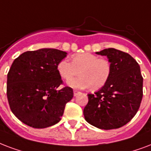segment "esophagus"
I'll list each match as a JSON object with an SVG mask.
<instances>
[{
    "label": "esophagus",
    "mask_w": 151,
    "mask_h": 151,
    "mask_svg": "<svg viewBox=\"0 0 151 151\" xmlns=\"http://www.w3.org/2000/svg\"><path fill=\"white\" fill-rule=\"evenodd\" d=\"M78 94H79V91H76V90H74V96H76Z\"/></svg>",
    "instance_id": "esophagus-1"
}]
</instances>
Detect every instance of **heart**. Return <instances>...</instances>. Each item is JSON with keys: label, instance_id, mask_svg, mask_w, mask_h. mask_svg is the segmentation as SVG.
Masks as SVG:
<instances>
[{"label": "heart", "instance_id": "1", "mask_svg": "<svg viewBox=\"0 0 151 151\" xmlns=\"http://www.w3.org/2000/svg\"><path fill=\"white\" fill-rule=\"evenodd\" d=\"M72 62L61 60L57 65L60 76L68 80L79 72V76L70 79L68 86L73 88L89 87L95 91L106 85L110 77L112 66L109 60L101 58L90 52H84L72 56Z\"/></svg>", "mask_w": 151, "mask_h": 151}]
</instances>
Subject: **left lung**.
Returning <instances> with one entry per match:
<instances>
[{
    "label": "left lung",
    "mask_w": 151,
    "mask_h": 151,
    "mask_svg": "<svg viewBox=\"0 0 151 151\" xmlns=\"http://www.w3.org/2000/svg\"><path fill=\"white\" fill-rule=\"evenodd\" d=\"M96 53L107 56L112 72L105 86L94 94H87L84 117L100 129L119 128L128 123L139 109L143 95L140 67L131 55L113 48Z\"/></svg>",
    "instance_id": "8db88e82"
}]
</instances>
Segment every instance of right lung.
I'll use <instances>...</instances> for the list:
<instances>
[{
  "mask_svg": "<svg viewBox=\"0 0 151 151\" xmlns=\"http://www.w3.org/2000/svg\"><path fill=\"white\" fill-rule=\"evenodd\" d=\"M67 52L56 49L27 51L12 63L7 77V98L13 114L23 124L45 128L58 123L73 90L65 86L57 71Z\"/></svg>",
  "mask_w": 151,
  "mask_h": 151,
  "instance_id": "add662e5",
  "label": "right lung"
}]
</instances>
